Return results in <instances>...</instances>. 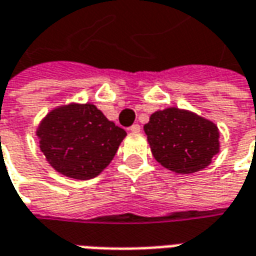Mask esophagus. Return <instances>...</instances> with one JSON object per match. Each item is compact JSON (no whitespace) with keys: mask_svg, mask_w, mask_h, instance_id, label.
Returning a JSON list of instances; mask_svg holds the SVG:
<instances>
[{"mask_svg":"<svg viewBox=\"0 0 256 256\" xmlns=\"http://www.w3.org/2000/svg\"><path fill=\"white\" fill-rule=\"evenodd\" d=\"M128 130H130L132 133H140V130H141V126L136 123V124H133V126H130V128H128Z\"/></svg>","mask_w":256,"mask_h":256,"instance_id":"1","label":"esophagus"}]
</instances>
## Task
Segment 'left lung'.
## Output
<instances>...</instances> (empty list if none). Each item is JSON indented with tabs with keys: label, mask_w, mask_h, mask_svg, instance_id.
<instances>
[{
	"label": "left lung",
	"mask_w": 256,
	"mask_h": 256,
	"mask_svg": "<svg viewBox=\"0 0 256 256\" xmlns=\"http://www.w3.org/2000/svg\"><path fill=\"white\" fill-rule=\"evenodd\" d=\"M144 132L154 158L176 174L200 172L220 152L218 126L177 106L154 112Z\"/></svg>",
	"instance_id": "left-lung-1"
}]
</instances>
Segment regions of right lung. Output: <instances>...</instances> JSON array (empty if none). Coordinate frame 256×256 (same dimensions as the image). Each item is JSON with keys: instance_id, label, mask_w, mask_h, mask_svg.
<instances>
[{"instance_id": "add662e5", "label": "right lung", "mask_w": 256, "mask_h": 256, "mask_svg": "<svg viewBox=\"0 0 256 256\" xmlns=\"http://www.w3.org/2000/svg\"><path fill=\"white\" fill-rule=\"evenodd\" d=\"M48 163L74 180L97 177L116 154L126 132L90 102L53 108L36 128Z\"/></svg>"}]
</instances>
